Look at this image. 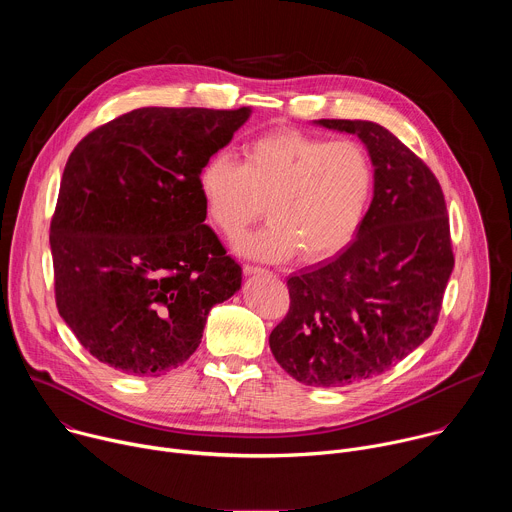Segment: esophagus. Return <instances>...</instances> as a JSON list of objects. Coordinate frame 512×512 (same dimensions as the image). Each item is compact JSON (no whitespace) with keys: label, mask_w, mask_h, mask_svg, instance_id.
Returning <instances> with one entry per match:
<instances>
[{"label":"esophagus","mask_w":512,"mask_h":512,"mask_svg":"<svg viewBox=\"0 0 512 512\" xmlns=\"http://www.w3.org/2000/svg\"><path fill=\"white\" fill-rule=\"evenodd\" d=\"M243 273L245 275H261V273H267V269L255 267V265H243Z\"/></svg>","instance_id":"34e87169"}]
</instances>
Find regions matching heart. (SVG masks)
I'll return each instance as SVG.
<instances>
[{
    "instance_id": "b5f03b06",
    "label": "heart",
    "mask_w": 512,
    "mask_h": 512,
    "mask_svg": "<svg viewBox=\"0 0 512 512\" xmlns=\"http://www.w3.org/2000/svg\"><path fill=\"white\" fill-rule=\"evenodd\" d=\"M375 184L373 162L352 139L328 141L300 129H275L245 143L243 162L210 156L198 190L210 223L239 239L263 214L269 225L245 237L239 251L259 261H287L300 253L320 263L356 235Z\"/></svg>"
}]
</instances>
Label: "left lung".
I'll return each instance as SVG.
<instances>
[{
    "instance_id": "1",
    "label": "left lung",
    "mask_w": 512,
    "mask_h": 512,
    "mask_svg": "<svg viewBox=\"0 0 512 512\" xmlns=\"http://www.w3.org/2000/svg\"><path fill=\"white\" fill-rule=\"evenodd\" d=\"M316 123L367 145L373 202L342 253L287 279L289 312L269 346L296 381L346 387L383 375L431 336L454 253L442 186L401 139L373 121Z\"/></svg>"
}]
</instances>
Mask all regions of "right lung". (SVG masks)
<instances>
[{"label":"right lung","mask_w":512,"mask_h":512,"mask_svg":"<svg viewBox=\"0 0 512 512\" xmlns=\"http://www.w3.org/2000/svg\"><path fill=\"white\" fill-rule=\"evenodd\" d=\"M251 109L143 107L79 141L50 223L56 308L115 371L160 377L198 348L241 267L204 225L202 164Z\"/></svg>","instance_id":"obj_1"}]
</instances>
